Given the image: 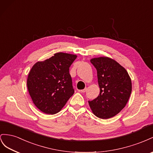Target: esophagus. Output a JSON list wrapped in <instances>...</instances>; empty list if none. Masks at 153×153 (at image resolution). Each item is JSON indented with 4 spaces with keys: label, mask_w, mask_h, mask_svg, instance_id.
I'll use <instances>...</instances> for the list:
<instances>
[{
    "label": "esophagus",
    "mask_w": 153,
    "mask_h": 153,
    "mask_svg": "<svg viewBox=\"0 0 153 153\" xmlns=\"http://www.w3.org/2000/svg\"><path fill=\"white\" fill-rule=\"evenodd\" d=\"M86 91V89H83V90H78V91L80 93H85V91Z\"/></svg>",
    "instance_id": "34e87169"
}]
</instances>
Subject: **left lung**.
I'll return each mask as SVG.
<instances>
[{"label":"left lung","mask_w":153,"mask_h":153,"mask_svg":"<svg viewBox=\"0 0 153 153\" xmlns=\"http://www.w3.org/2000/svg\"><path fill=\"white\" fill-rule=\"evenodd\" d=\"M97 72L100 94L88 101L94 114L107 119L117 115L126 106L132 91L131 79L127 71L110 58H94L90 59Z\"/></svg>","instance_id":"obj_1"}]
</instances>
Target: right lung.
Masks as SVG:
<instances>
[{
    "mask_svg": "<svg viewBox=\"0 0 153 153\" xmlns=\"http://www.w3.org/2000/svg\"><path fill=\"white\" fill-rule=\"evenodd\" d=\"M76 58L75 54L58 52L30 69L27 89L34 105L43 113H58L74 94L69 68Z\"/></svg>",
    "mask_w": 153,
    "mask_h": 153,
    "instance_id": "add662e5",
    "label": "right lung"
}]
</instances>
